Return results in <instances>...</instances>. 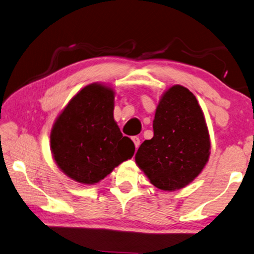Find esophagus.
Segmentation results:
<instances>
[{"instance_id":"34e87169","label":"esophagus","mask_w":254,"mask_h":254,"mask_svg":"<svg viewBox=\"0 0 254 254\" xmlns=\"http://www.w3.org/2000/svg\"><path fill=\"white\" fill-rule=\"evenodd\" d=\"M132 141H134V144H135V147H136V149L138 148V146L140 145V139L138 138V137L137 136H135V137H132Z\"/></svg>"}]
</instances>
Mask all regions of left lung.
I'll list each match as a JSON object with an SVG mask.
<instances>
[{"label":"left lung","mask_w":254,"mask_h":254,"mask_svg":"<svg viewBox=\"0 0 254 254\" xmlns=\"http://www.w3.org/2000/svg\"><path fill=\"white\" fill-rule=\"evenodd\" d=\"M154 137L140 145L136 164L163 190L185 188L206 165L210 136L196 98L180 84L164 92L153 122Z\"/></svg>","instance_id":"1"}]
</instances>
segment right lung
<instances>
[{"instance_id": "1", "label": "right lung", "mask_w": 254, "mask_h": 254, "mask_svg": "<svg viewBox=\"0 0 254 254\" xmlns=\"http://www.w3.org/2000/svg\"><path fill=\"white\" fill-rule=\"evenodd\" d=\"M115 92L100 83L82 88L53 125L50 145L58 167L81 184L104 180L132 157L135 145L114 119Z\"/></svg>"}]
</instances>
